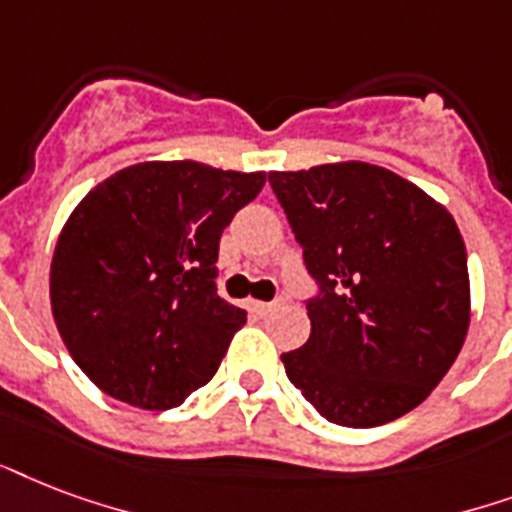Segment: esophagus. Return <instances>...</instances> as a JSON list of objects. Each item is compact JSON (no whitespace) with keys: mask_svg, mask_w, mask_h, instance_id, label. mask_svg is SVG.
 <instances>
[{"mask_svg":"<svg viewBox=\"0 0 512 512\" xmlns=\"http://www.w3.org/2000/svg\"><path fill=\"white\" fill-rule=\"evenodd\" d=\"M275 301H253L251 304V310L256 312V315H259V318H267L269 312H275Z\"/></svg>","mask_w":512,"mask_h":512,"instance_id":"esophagus-1","label":"esophagus"}]
</instances>
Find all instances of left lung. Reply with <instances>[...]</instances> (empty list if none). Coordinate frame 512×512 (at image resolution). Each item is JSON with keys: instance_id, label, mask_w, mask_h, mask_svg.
<instances>
[{"instance_id": "obj_1", "label": "left lung", "mask_w": 512, "mask_h": 512, "mask_svg": "<svg viewBox=\"0 0 512 512\" xmlns=\"http://www.w3.org/2000/svg\"><path fill=\"white\" fill-rule=\"evenodd\" d=\"M304 267L312 334L285 352V374L320 417L379 427L441 382L470 326V277L457 221L368 162L269 173Z\"/></svg>"}]
</instances>
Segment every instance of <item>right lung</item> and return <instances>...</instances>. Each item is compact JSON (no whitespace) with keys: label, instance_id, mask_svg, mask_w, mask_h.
<instances>
[{"label":"right lung","instance_id":"right-lung-1","mask_svg":"<svg viewBox=\"0 0 512 512\" xmlns=\"http://www.w3.org/2000/svg\"><path fill=\"white\" fill-rule=\"evenodd\" d=\"M264 173L138 162L90 189L50 267L55 326L106 395L165 411L208 384L245 310L216 293L221 232Z\"/></svg>","mask_w":512,"mask_h":512}]
</instances>
